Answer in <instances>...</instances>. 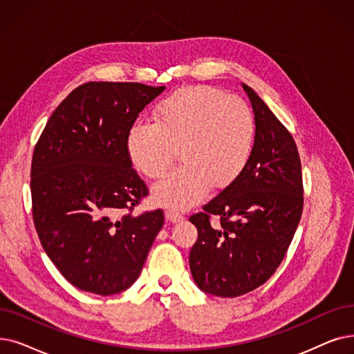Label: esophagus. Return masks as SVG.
I'll return each instance as SVG.
<instances>
[{"instance_id":"esophagus-1","label":"esophagus","mask_w":354,"mask_h":354,"mask_svg":"<svg viewBox=\"0 0 354 354\" xmlns=\"http://www.w3.org/2000/svg\"><path fill=\"white\" fill-rule=\"evenodd\" d=\"M166 218L172 223H179L183 220V214H180L176 209H167L166 211Z\"/></svg>"}]
</instances>
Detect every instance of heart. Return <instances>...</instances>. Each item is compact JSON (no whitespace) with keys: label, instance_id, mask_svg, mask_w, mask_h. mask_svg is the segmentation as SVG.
Instances as JSON below:
<instances>
[{"label":"heart","instance_id":"heart-1","mask_svg":"<svg viewBox=\"0 0 354 354\" xmlns=\"http://www.w3.org/2000/svg\"><path fill=\"white\" fill-rule=\"evenodd\" d=\"M256 140L249 104L209 85L179 88L165 97L151 121H136L126 149L131 165L149 178L171 167L176 149L182 165L153 188L156 201L188 208L212 189H224L248 166Z\"/></svg>","mask_w":354,"mask_h":354}]
</instances>
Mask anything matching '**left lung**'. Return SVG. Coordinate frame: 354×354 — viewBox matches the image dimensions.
<instances>
[{"mask_svg":"<svg viewBox=\"0 0 354 354\" xmlns=\"http://www.w3.org/2000/svg\"><path fill=\"white\" fill-rule=\"evenodd\" d=\"M254 111L256 140L241 175L189 221L198 240L189 253L195 283L207 294L234 298L263 285L294 239L304 208L297 143L256 92L243 84ZM217 216L214 226L210 218Z\"/></svg>","mask_w":354,"mask_h":354,"instance_id":"left-lung-1","label":"left lung"}]
</instances>
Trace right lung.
I'll use <instances>...</instances> for the list:
<instances>
[{"mask_svg": "<svg viewBox=\"0 0 354 354\" xmlns=\"http://www.w3.org/2000/svg\"><path fill=\"white\" fill-rule=\"evenodd\" d=\"M165 86L88 82L50 115L35 146L30 189L39 240L64 278L113 295L139 278L165 223L162 208L133 214L149 195L126 140Z\"/></svg>", "mask_w": 354, "mask_h": 354, "instance_id": "add662e5", "label": "right lung"}]
</instances>
